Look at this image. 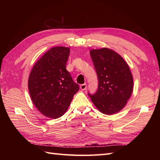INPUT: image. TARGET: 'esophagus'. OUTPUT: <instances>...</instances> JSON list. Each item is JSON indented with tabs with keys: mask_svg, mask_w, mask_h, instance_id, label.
Segmentation results:
<instances>
[{
	"mask_svg": "<svg viewBox=\"0 0 160 160\" xmlns=\"http://www.w3.org/2000/svg\"><path fill=\"white\" fill-rule=\"evenodd\" d=\"M86 88H87V85H86L85 83L80 85V88H81V90H85V89H86Z\"/></svg>",
	"mask_w": 160,
	"mask_h": 160,
	"instance_id": "esophagus-1",
	"label": "esophagus"
}]
</instances>
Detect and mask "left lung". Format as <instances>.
<instances>
[{"label": "left lung", "mask_w": 160, "mask_h": 160, "mask_svg": "<svg viewBox=\"0 0 160 160\" xmlns=\"http://www.w3.org/2000/svg\"><path fill=\"white\" fill-rule=\"evenodd\" d=\"M90 55L98 77L95 94L89 95L101 113L113 115L128 103L133 89V79L129 67L123 57L112 49H92Z\"/></svg>", "instance_id": "left-lung-1"}]
</instances>
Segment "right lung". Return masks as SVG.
Masks as SVG:
<instances>
[{"instance_id":"1","label":"right lung","mask_w":160,"mask_h":160,"mask_svg":"<svg viewBox=\"0 0 160 160\" xmlns=\"http://www.w3.org/2000/svg\"><path fill=\"white\" fill-rule=\"evenodd\" d=\"M70 49L55 47L47 51L34 65L28 81L33 104L47 118L61 117L79 90L66 70Z\"/></svg>"}]
</instances>
